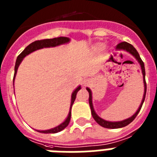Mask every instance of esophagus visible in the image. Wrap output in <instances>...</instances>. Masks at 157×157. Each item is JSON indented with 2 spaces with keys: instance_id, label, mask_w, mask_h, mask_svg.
Wrapping results in <instances>:
<instances>
[{
  "instance_id": "1",
  "label": "esophagus",
  "mask_w": 157,
  "mask_h": 157,
  "mask_svg": "<svg viewBox=\"0 0 157 157\" xmlns=\"http://www.w3.org/2000/svg\"><path fill=\"white\" fill-rule=\"evenodd\" d=\"M90 83V80L89 79H84L82 81V85L83 86H87Z\"/></svg>"
}]
</instances>
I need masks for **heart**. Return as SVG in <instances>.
Listing matches in <instances>:
<instances>
[{
  "label": "heart",
  "instance_id": "b5f03b06",
  "mask_svg": "<svg viewBox=\"0 0 157 157\" xmlns=\"http://www.w3.org/2000/svg\"><path fill=\"white\" fill-rule=\"evenodd\" d=\"M98 48H102V45H101V44H100V45H98Z\"/></svg>",
  "mask_w": 157,
  "mask_h": 157
}]
</instances>
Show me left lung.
Wrapping results in <instances>:
<instances>
[{
    "label": "left lung",
    "mask_w": 157,
    "mask_h": 157,
    "mask_svg": "<svg viewBox=\"0 0 157 157\" xmlns=\"http://www.w3.org/2000/svg\"><path fill=\"white\" fill-rule=\"evenodd\" d=\"M117 50H123V51H126V52H129L131 55L135 57L136 59V60L138 61V63L140 64V67H141V72L142 74H143V81H144V96L143 99H142L141 103L140 105L139 108H138L137 111L134 113L133 115L131 117L128 118V119L124 120V121H105V120L102 119L101 117L97 115L96 112H95L94 109H93V96H92V91L89 88H86L87 91L89 92V106H90L91 109V113H92V116H93V119L96 121L98 124H100L101 126L104 128H123L127 126L128 124H129L132 121H133V120L135 119L136 117L137 116V114L139 113V112L140 111L141 109L142 105H143L144 101V99H145V95H146V89H147V87H146V81H145V69H144V64L142 61V60L140 57V55L138 53V52L136 51L133 46L131 44L128 43V42H121L120 44H118L117 45Z\"/></svg>",
    "instance_id": "left-lung-1"
}]
</instances>
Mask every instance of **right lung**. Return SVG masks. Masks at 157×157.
Here are the masks:
<instances>
[{
    "label": "right lung",
    "instance_id": "right-lung-1",
    "mask_svg": "<svg viewBox=\"0 0 157 157\" xmlns=\"http://www.w3.org/2000/svg\"><path fill=\"white\" fill-rule=\"evenodd\" d=\"M70 41V39L68 37H64V36H60V37H56L52 38V39H45V40H36V41L33 42L30 44L26 47L25 49L23 50V52L20 54L19 56H17V60H16V64H15V68H14V76H13V83L15 81L16 75H17V72L18 67H19L20 64L21 63V61L23 60L24 57H25L27 55L30 54L31 52H34V51H36L38 49H40V48H51V47H56V46L61 45V44H67L68 42ZM81 85L78 86L75 89L72 93V96H71V104H70V109H69V112H68V115L67 117V118L65 119V121L64 122L59 124L58 126H56L55 128H52L51 129L48 130H36L39 132H41V133H56V132H59L62 131L63 129H64L69 124V121L71 119V109H72V106L73 105L75 101V99L76 97V93H78V91L81 89Z\"/></svg>",
    "mask_w": 157,
    "mask_h": 157
}]
</instances>
